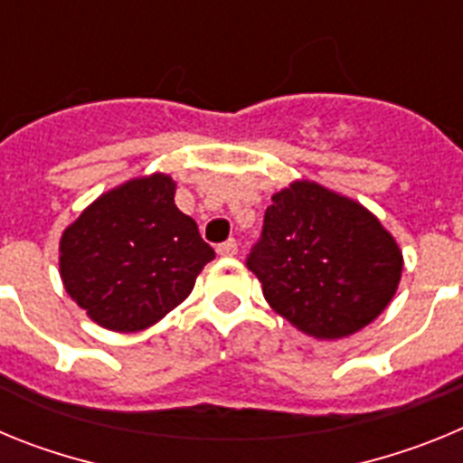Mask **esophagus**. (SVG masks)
<instances>
[{
	"instance_id": "esophagus-1",
	"label": "esophagus",
	"mask_w": 463,
	"mask_h": 463,
	"mask_svg": "<svg viewBox=\"0 0 463 463\" xmlns=\"http://www.w3.org/2000/svg\"><path fill=\"white\" fill-rule=\"evenodd\" d=\"M236 252H239V243H236V239H229V241H224V243L218 245V255L234 257Z\"/></svg>"
}]
</instances>
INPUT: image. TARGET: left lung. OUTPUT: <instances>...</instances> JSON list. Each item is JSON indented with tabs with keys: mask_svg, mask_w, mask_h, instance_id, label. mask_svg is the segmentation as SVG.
<instances>
[{
	"mask_svg": "<svg viewBox=\"0 0 463 463\" xmlns=\"http://www.w3.org/2000/svg\"><path fill=\"white\" fill-rule=\"evenodd\" d=\"M245 267L260 278L271 308L297 329L343 338L390 304L403 257L366 208L304 181L273 194Z\"/></svg>",
	"mask_w": 463,
	"mask_h": 463,
	"instance_id": "obj_1",
	"label": "left lung"
}]
</instances>
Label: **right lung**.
Masks as SVG:
<instances>
[{
    "label": "right lung",
    "mask_w": 463,
    "mask_h": 463,
    "mask_svg": "<svg viewBox=\"0 0 463 463\" xmlns=\"http://www.w3.org/2000/svg\"><path fill=\"white\" fill-rule=\"evenodd\" d=\"M174 194L169 175L137 178L101 194L62 234L64 288L97 325L113 331L155 325L215 257Z\"/></svg>",
    "instance_id": "right-lung-1"
}]
</instances>
